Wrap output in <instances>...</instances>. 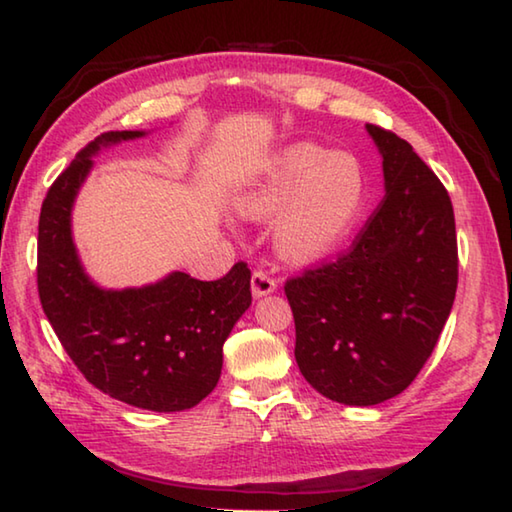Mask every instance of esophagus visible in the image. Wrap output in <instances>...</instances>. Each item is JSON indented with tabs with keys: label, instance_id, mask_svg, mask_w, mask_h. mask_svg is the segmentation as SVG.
I'll use <instances>...</instances> for the list:
<instances>
[{
	"label": "esophagus",
	"instance_id": "34e87169",
	"mask_svg": "<svg viewBox=\"0 0 512 512\" xmlns=\"http://www.w3.org/2000/svg\"><path fill=\"white\" fill-rule=\"evenodd\" d=\"M276 288H279V283L263 270H256L254 276H251V294H254L256 299L267 297V294H272Z\"/></svg>",
	"mask_w": 512,
	"mask_h": 512
}]
</instances>
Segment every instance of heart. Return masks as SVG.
<instances>
[{
	"instance_id": "heart-1",
	"label": "heart",
	"mask_w": 512,
	"mask_h": 512,
	"mask_svg": "<svg viewBox=\"0 0 512 512\" xmlns=\"http://www.w3.org/2000/svg\"><path fill=\"white\" fill-rule=\"evenodd\" d=\"M364 173L346 152L292 143L276 152L261 179L236 200L242 218L272 220L274 249L285 263L312 265L333 254L364 206Z\"/></svg>"
}]
</instances>
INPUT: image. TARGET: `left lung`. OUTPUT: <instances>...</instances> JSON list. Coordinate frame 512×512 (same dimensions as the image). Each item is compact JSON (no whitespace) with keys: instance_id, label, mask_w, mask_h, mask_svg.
I'll use <instances>...</instances> for the list:
<instances>
[{"instance_id":"obj_1","label":"left lung","mask_w":512,"mask_h":512,"mask_svg":"<svg viewBox=\"0 0 512 512\" xmlns=\"http://www.w3.org/2000/svg\"><path fill=\"white\" fill-rule=\"evenodd\" d=\"M382 157L384 200L353 249L285 283L299 371L328 400L371 407L405 391L452 312L454 209L405 139L366 123Z\"/></svg>"}]
</instances>
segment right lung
Wrapping results in <instances>:
<instances>
[{
    "mask_svg": "<svg viewBox=\"0 0 512 512\" xmlns=\"http://www.w3.org/2000/svg\"><path fill=\"white\" fill-rule=\"evenodd\" d=\"M143 134H101L51 184L38 227V292L87 382L125 405L170 414L195 407L218 384L222 346L251 306V272L245 263L218 281L170 272L125 290H105L89 279L71 236L76 195L98 150Z\"/></svg>",
    "mask_w": 512,
    "mask_h": 512,
    "instance_id": "add662e5",
    "label": "right lung"
}]
</instances>
